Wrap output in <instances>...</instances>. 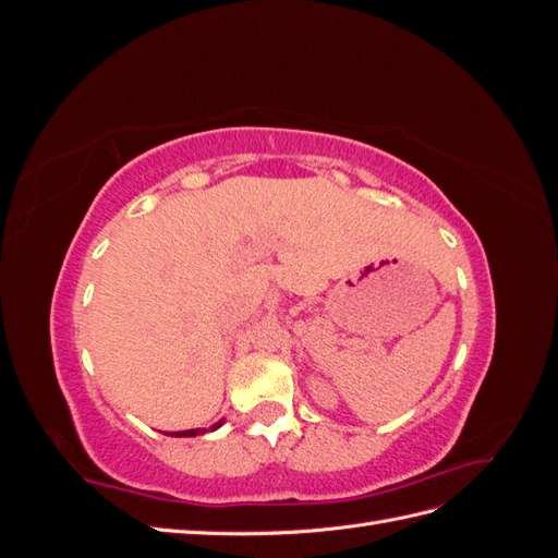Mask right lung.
Segmentation results:
<instances>
[{"label":"right lung","instance_id":"add662e5","mask_svg":"<svg viewBox=\"0 0 558 558\" xmlns=\"http://www.w3.org/2000/svg\"><path fill=\"white\" fill-rule=\"evenodd\" d=\"M221 426H223V421H218V424H214V426H211V430L221 428ZM199 433H207V428H195V430H179V433H170V435H174V437H195V435H199Z\"/></svg>","mask_w":558,"mask_h":558}]
</instances>
